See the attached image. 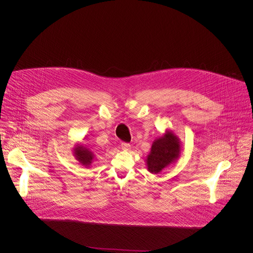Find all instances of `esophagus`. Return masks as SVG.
<instances>
[{
  "label": "esophagus",
  "mask_w": 253,
  "mask_h": 253,
  "mask_svg": "<svg viewBox=\"0 0 253 253\" xmlns=\"http://www.w3.org/2000/svg\"><path fill=\"white\" fill-rule=\"evenodd\" d=\"M121 147H122V149H123V150H128V149L130 148V144H129V143H125V142H123V143L121 144Z\"/></svg>",
  "instance_id": "1"
}]
</instances>
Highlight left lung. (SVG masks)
<instances>
[{"label":"left lung","mask_w":253,"mask_h":253,"mask_svg":"<svg viewBox=\"0 0 253 253\" xmlns=\"http://www.w3.org/2000/svg\"><path fill=\"white\" fill-rule=\"evenodd\" d=\"M179 153L180 143L178 137L167 131L152 144L151 152L146 159L149 172L155 174L161 172L179 157Z\"/></svg>","instance_id":"left-lung-1"}]
</instances>
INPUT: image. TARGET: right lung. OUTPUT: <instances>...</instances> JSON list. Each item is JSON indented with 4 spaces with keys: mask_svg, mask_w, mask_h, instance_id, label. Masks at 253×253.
I'll list each match as a JSON object with an SVG mask.
<instances>
[{
    "mask_svg": "<svg viewBox=\"0 0 253 253\" xmlns=\"http://www.w3.org/2000/svg\"><path fill=\"white\" fill-rule=\"evenodd\" d=\"M74 154L76 156V159L86 167H89L94 159V154L91 150L83 147V146H77L74 149Z\"/></svg>",
    "mask_w": 253,
    "mask_h": 253,
    "instance_id": "add662e5",
    "label": "right lung"
}]
</instances>
